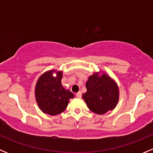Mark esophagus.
Returning a JSON list of instances; mask_svg holds the SVG:
<instances>
[{
	"label": "esophagus",
	"mask_w": 153,
	"mask_h": 153,
	"mask_svg": "<svg viewBox=\"0 0 153 153\" xmlns=\"http://www.w3.org/2000/svg\"><path fill=\"white\" fill-rule=\"evenodd\" d=\"M81 95H82V94H81V92H78L76 93V97L77 98H81Z\"/></svg>",
	"instance_id": "34e87169"
}]
</instances>
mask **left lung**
Returning a JSON list of instances; mask_svg holds the SVG:
<instances>
[{"mask_svg": "<svg viewBox=\"0 0 153 153\" xmlns=\"http://www.w3.org/2000/svg\"><path fill=\"white\" fill-rule=\"evenodd\" d=\"M86 92L82 98L92 112L103 115L115 108L119 101V88L109 75L95 72L86 82Z\"/></svg>", "mask_w": 153, "mask_h": 153, "instance_id": "obj_1", "label": "left lung"}]
</instances>
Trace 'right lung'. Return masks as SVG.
<instances>
[{
    "label": "right lung",
    "mask_w": 153,
    "mask_h": 153,
    "mask_svg": "<svg viewBox=\"0 0 153 153\" xmlns=\"http://www.w3.org/2000/svg\"><path fill=\"white\" fill-rule=\"evenodd\" d=\"M62 77V71L51 69L38 78L35 84V97L38 107L44 113L50 115L61 113L66 109L69 100L74 98L73 93L63 86Z\"/></svg>",
    "instance_id": "obj_1"
}]
</instances>
